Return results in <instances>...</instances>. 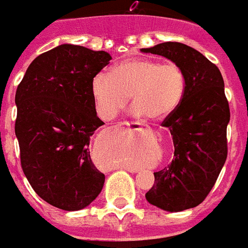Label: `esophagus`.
Segmentation results:
<instances>
[{
	"mask_svg": "<svg viewBox=\"0 0 248 248\" xmlns=\"http://www.w3.org/2000/svg\"><path fill=\"white\" fill-rule=\"evenodd\" d=\"M119 126H122V127H126V129H129L133 126V124H129V122H122V124H119Z\"/></svg>",
	"mask_w": 248,
	"mask_h": 248,
	"instance_id": "34e87169",
	"label": "esophagus"
}]
</instances>
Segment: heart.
I'll return each instance as SVG.
<instances>
[{
  "instance_id": "b5f03b06",
  "label": "heart",
  "mask_w": 248,
  "mask_h": 248,
  "mask_svg": "<svg viewBox=\"0 0 248 248\" xmlns=\"http://www.w3.org/2000/svg\"><path fill=\"white\" fill-rule=\"evenodd\" d=\"M185 87V73L177 64L129 59L115 64L109 73H97L91 92L101 118H114L131 96L133 114L160 121L180 106Z\"/></svg>"
}]
</instances>
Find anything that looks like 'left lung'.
<instances>
[{
  "label": "left lung",
  "mask_w": 248,
  "mask_h": 248,
  "mask_svg": "<svg viewBox=\"0 0 248 248\" xmlns=\"http://www.w3.org/2000/svg\"><path fill=\"white\" fill-rule=\"evenodd\" d=\"M140 51L164 56L185 73L180 106L163 122L173 139V159L154 173L155 184L146 193L154 206L183 212L202 202L226 161L230 109L225 82L217 65L189 46L166 42Z\"/></svg>",
  "instance_id": "left-lung-1"
}]
</instances>
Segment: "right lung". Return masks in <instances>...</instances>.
<instances>
[{"mask_svg":"<svg viewBox=\"0 0 248 248\" xmlns=\"http://www.w3.org/2000/svg\"><path fill=\"white\" fill-rule=\"evenodd\" d=\"M110 60L105 51L60 45L34 59L16 88L22 170L36 194L55 208H87L105 183L89 151L91 137L104 124L91 85Z\"/></svg>","mask_w":248,"mask_h":248,"instance_id":"obj_1","label":"right lung"}]
</instances>
